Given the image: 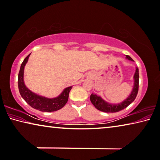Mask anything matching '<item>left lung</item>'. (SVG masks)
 Here are the masks:
<instances>
[{"mask_svg":"<svg viewBox=\"0 0 160 160\" xmlns=\"http://www.w3.org/2000/svg\"><path fill=\"white\" fill-rule=\"evenodd\" d=\"M126 58L130 61H134L129 56L126 55ZM134 87L132 91V93L130 94L128 97L125 99L124 102L118 104H109L107 102H105L104 99H102L97 94H92L90 96V100L92 102V104L97 108L99 111L107 112V113H114L121 111V110L127 108L128 106L132 104L136 99L137 93L139 90V68H136V72L134 75Z\"/></svg>","mask_w":160,"mask_h":160,"instance_id":"8db88e82","label":"left lung"}]
</instances>
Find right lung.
<instances>
[{
	"mask_svg": "<svg viewBox=\"0 0 160 160\" xmlns=\"http://www.w3.org/2000/svg\"><path fill=\"white\" fill-rule=\"evenodd\" d=\"M29 56L30 54L26 56L23 63H21L20 71L18 73V85L19 92H20L22 98L31 107L41 112H51L61 109L67 103L68 95H69V92L72 87L66 88L58 97L53 98V99H48V98L41 97V96L37 95L35 93L32 92L26 87L23 82L24 67H25V65L28 60Z\"/></svg>",
	"mask_w": 160,
	"mask_h": 160,
	"instance_id": "1",
	"label": "right lung"
}]
</instances>
